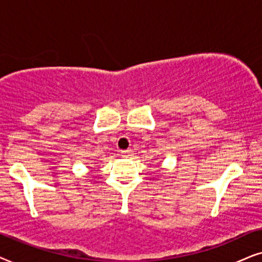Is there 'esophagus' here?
<instances>
[{"instance_id": "1", "label": "esophagus", "mask_w": 262, "mask_h": 262, "mask_svg": "<svg viewBox=\"0 0 262 262\" xmlns=\"http://www.w3.org/2000/svg\"><path fill=\"white\" fill-rule=\"evenodd\" d=\"M121 155L123 157L133 156V151H132V149H123V151H121Z\"/></svg>"}]
</instances>
